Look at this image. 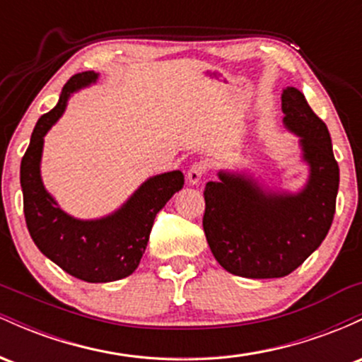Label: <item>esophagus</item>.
Here are the masks:
<instances>
[{
	"label": "esophagus",
	"mask_w": 362,
	"mask_h": 362,
	"mask_svg": "<svg viewBox=\"0 0 362 362\" xmlns=\"http://www.w3.org/2000/svg\"><path fill=\"white\" fill-rule=\"evenodd\" d=\"M206 172H207L206 163L197 161V163H194L192 167L189 168V172H187V182H189L190 185H197L199 182L202 180V177L206 175Z\"/></svg>",
	"instance_id": "esophagus-1"
}]
</instances>
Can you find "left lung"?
Here are the masks:
<instances>
[{"label":"left lung","mask_w":362,"mask_h":362,"mask_svg":"<svg viewBox=\"0 0 362 362\" xmlns=\"http://www.w3.org/2000/svg\"><path fill=\"white\" fill-rule=\"evenodd\" d=\"M284 127L300 138L308 180L300 192H274L245 173L207 182L206 240L223 269L240 277H284L322 245L335 214L339 165L330 132L294 86L282 90Z\"/></svg>","instance_id":"obj_1"}]
</instances>
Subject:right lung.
I'll return each mask as SVG.
<instances>
[{
  "label": "right lung",
  "instance_id": "add662e5",
  "mask_svg": "<svg viewBox=\"0 0 362 362\" xmlns=\"http://www.w3.org/2000/svg\"><path fill=\"white\" fill-rule=\"evenodd\" d=\"M97 80L93 71L74 74L57 105L37 120L20 165V184L25 221L37 248L76 279L112 282L138 269L156 214L184 187V173L173 170L148 178L126 204L100 219H76L57 206L40 177L44 136L64 114L71 93Z\"/></svg>",
  "mask_w": 362,
  "mask_h": 362
}]
</instances>
